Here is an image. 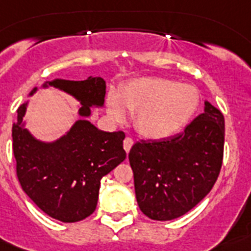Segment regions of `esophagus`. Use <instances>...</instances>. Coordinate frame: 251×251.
I'll return each mask as SVG.
<instances>
[{
	"label": "esophagus",
	"mask_w": 251,
	"mask_h": 251,
	"mask_svg": "<svg viewBox=\"0 0 251 251\" xmlns=\"http://www.w3.org/2000/svg\"><path fill=\"white\" fill-rule=\"evenodd\" d=\"M132 145H133V140H132L131 137H126V139H124V141H123L124 151H126L127 153L129 152V151H131Z\"/></svg>",
	"instance_id": "34e87169"
}]
</instances>
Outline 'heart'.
Here are the masks:
<instances>
[{
    "mask_svg": "<svg viewBox=\"0 0 251 251\" xmlns=\"http://www.w3.org/2000/svg\"><path fill=\"white\" fill-rule=\"evenodd\" d=\"M199 107V93L188 83L162 77L129 81L107 98V112L115 122L135 114V128L149 140H164L182 131Z\"/></svg>",
    "mask_w": 251,
    "mask_h": 251,
    "instance_id": "b5f03b06",
    "label": "heart"
}]
</instances>
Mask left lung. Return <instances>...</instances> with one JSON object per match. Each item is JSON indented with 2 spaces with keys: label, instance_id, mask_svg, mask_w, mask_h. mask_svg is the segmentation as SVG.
<instances>
[{
  "label": "left lung",
  "instance_id": "left-lung-1",
  "mask_svg": "<svg viewBox=\"0 0 251 251\" xmlns=\"http://www.w3.org/2000/svg\"><path fill=\"white\" fill-rule=\"evenodd\" d=\"M224 135V115L205 100L204 112L179 135L137 141L128 158L141 212L173 220L204 199L220 174Z\"/></svg>",
  "mask_w": 251,
  "mask_h": 251
}]
</instances>
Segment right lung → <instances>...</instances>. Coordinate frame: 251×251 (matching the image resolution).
<instances>
[{"label":"right lung","instance_id":"right-lung-1","mask_svg":"<svg viewBox=\"0 0 251 251\" xmlns=\"http://www.w3.org/2000/svg\"><path fill=\"white\" fill-rule=\"evenodd\" d=\"M53 86L81 102L83 119L52 143L35 139L25 128L27 102L18 108L13 124V152L17 176L26 192L43 212L63 223L83 220L95 211L100 179L126 160L124 132H104L86 120L91 106L102 107L106 82L100 77L85 81L56 78L43 87ZM36 87L31 91L32 95Z\"/></svg>","mask_w":251,"mask_h":251}]
</instances>
